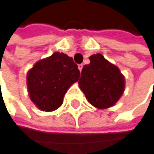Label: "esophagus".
I'll use <instances>...</instances> for the list:
<instances>
[{"instance_id":"esophagus-1","label":"esophagus","mask_w":154,"mask_h":154,"mask_svg":"<svg viewBox=\"0 0 154 154\" xmlns=\"http://www.w3.org/2000/svg\"><path fill=\"white\" fill-rule=\"evenodd\" d=\"M83 64H78V69L80 70V71H82V69H83Z\"/></svg>"}]
</instances>
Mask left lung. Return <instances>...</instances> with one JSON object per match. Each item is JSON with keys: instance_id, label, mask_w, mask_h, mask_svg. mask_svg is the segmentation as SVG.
Returning <instances> with one entry per match:
<instances>
[{"instance_id": "obj_1", "label": "left lung", "mask_w": 154, "mask_h": 154, "mask_svg": "<svg viewBox=\"0 0 154 154\" xmlns=\"http://www.w3.org/2000/svg\"><path fill=\"white\" fill-rule=\"evenodd\" d=\"M78 84L89 103L100 109L115 105L125 86L118 68L100 54L90 56V63L83 67Z\"/></svg>"}]
</instances>
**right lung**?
<instances>
[{
    "mask_svg": "<svg viewBox=\"0 0 154 154\" xmlns=\"http://www.w3.org/2000/svg\"><path fill=\"white\" fill-rule=\"evenodd\" d=\"M79 77L80 71L71 57L63 53H54L35 63L27 73L30 98L42 111L56 110L63 104L69 86Z\"/></svg>",
    "mask_w": 154,
    "mask_h": 154,
    "instance_id": "right-lung-1",
    "label": "right lung"
}]
</instances>
